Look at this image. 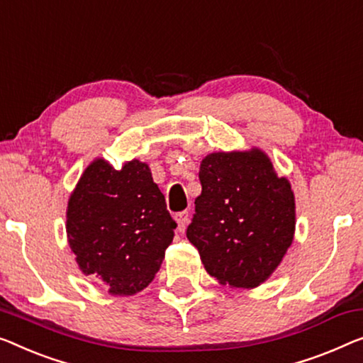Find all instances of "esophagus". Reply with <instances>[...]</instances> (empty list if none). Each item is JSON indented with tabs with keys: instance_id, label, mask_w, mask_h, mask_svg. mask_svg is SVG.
<instances>
[{
	"instance_id": "34e87169",
	"label": "esophagus",
	"mask_w": 363,
	"mask_h": 363,
	"mask_svg": "<svg viewBox=\"0 0 363 363\" xmlns=\"http://www.w3.org/2000/svg\"><path fill=\"white\" fill-rule=\"evenodd\" d=\"M176 221H177V230H179V233H184V231H186V226L189 223V212L177 213Z\"/></svg>"
}]
</instances>
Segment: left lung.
Listing matches in <instances>:
<instances>
[{
	"instance_id": "left-lung-1",
	"label": "left lung",
	"mask_w": 363,
	"mask_h": 363,
	"mask_svg": "<svg viewBox=\"0 0 363 363\" xmlns=\"http://www.w3.org/2000/svg\"><path fill=\"white\" fill-rule=\"evenodd\" d=\"M202 194L187 240L220 285L256 289L274 274L295 235V196L261 148L215 151L200 161Z\"/></svg>"
}]
</instances>
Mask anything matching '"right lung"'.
Returning <instances> with one entry per match:
<instances>
[{
  "instance_id": "1",
  "label": "right lung",
  "mask_w": 363,
  "mask_h": 363,
  "mask_svg": "<svg viewBox=\"0 0 363 363\" xmlns=\"http://www.w3.org/2000/svg\"><path fill=\"white\" fill-rule=\"evenodd\" d=\"M176 226L150 166L138 160L116 169L96 158L68 199L69 250L81 272L111 295H135L151 284Z\"/></svg>"
}]
</instances>
